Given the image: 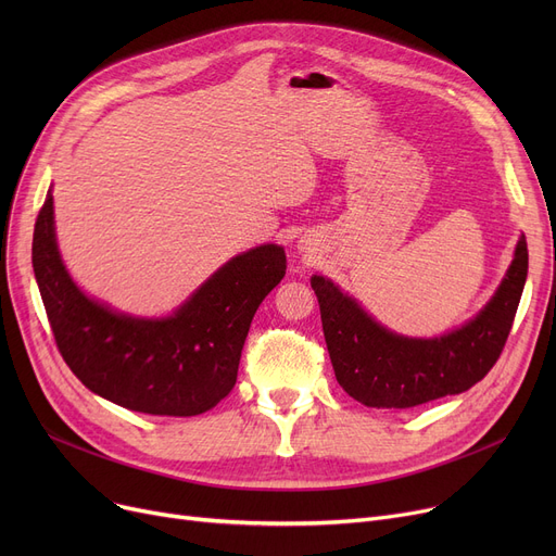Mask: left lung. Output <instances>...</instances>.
I'll return each instance as SVG.
<instances>
[{
	"label": "left lung",
	"instance_id": "left-lung-1",
	"mask_svg": "<svg viewBox=\"0 0 556 556\" xmlns=\"http://www.w3.org/2000/svg\"><path fill=\"white\" fill-rule=\"evenodd\" d=\"M528 277V241L498 293L469 325L432 340L394 336L325 277L311 286L323 313V331L342 390L369 407H415L473 388L501 358Z\"/></svg>",
	"mask_w": 556,
	"mask_h": 556
}]
</instances>
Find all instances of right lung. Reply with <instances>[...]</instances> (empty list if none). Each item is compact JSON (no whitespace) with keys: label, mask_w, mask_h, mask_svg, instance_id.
<instances>
[{"label":"right lung","mask_w":556,"mask_h":556,"mask_svg":"<svg viewBox=\"0 0 556 556\" xmlns=\"http://www.w3.org/2000/svg\"><path fill=\"white\" fill-rule=\"evenodd\" d=\"M34 273L58 352L87 390L135 413L193 417L237 383L252 317L283 279L286 252L261 245L233 256L168 319L116 315L67 275L49 189L34 229Z\"/></svg>","instance_id":"add662e5"}]
</instances>
